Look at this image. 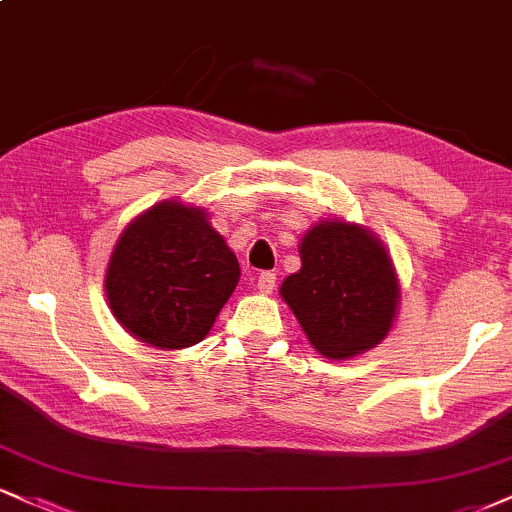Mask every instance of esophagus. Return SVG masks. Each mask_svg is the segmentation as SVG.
I'll return each mask as SVG.
<instances>
[{
  "label": "esophagus",
  "mask_w": 512,
  "mask_h": 512,
  "mask_svg": "<svg viewBox=\"0 0 512 512\" xmlns=\"http://www.w3.org/2000/svg\"><path fill=\"white\" fill-rule=\"evenodd\" d=\"M276 286V274L274 272H262L257 276V288H260V293H272Z\"/></svg>",
  "instance_id": "esophagus-1"
}]
</instances>
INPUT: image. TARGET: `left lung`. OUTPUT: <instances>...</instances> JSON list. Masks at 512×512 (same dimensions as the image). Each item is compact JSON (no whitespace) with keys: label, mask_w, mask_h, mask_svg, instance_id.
<instances>
[{"label":"left lung","mask_w":512,"mask_h":512,"mask_svg":"<svg viewBox=\"0 0 512 512\" xmlns=\"http://www.w3.org/2000/svg\"><path fill=\"white\" fill-rule=\"evenodd\" d=\"M300 260V272L281 283V298L319 353L343 360L384 341L396 317L398 281L372 233L324 221L307 231Z\"/></svg>","instance_id":"obj_1"}]
</instances>
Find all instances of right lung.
Masks as SVG:
<instances>
[{"mask_svg": "<svg viewBox=\"0 0 512 512\" xmlns=\"http://www.w3.org/2000/svg\"><path fill=\"white\" fill-rule=\"evenodd\" d=\"M240 279V264L205 209L162 202L140 214L109 262V307L155 348H188L212 329Z\"/></svg>", "mask_w": 512, "mask_h": 512, "instance_id": "add662e5", "label": "right lung"}]
</instances>
